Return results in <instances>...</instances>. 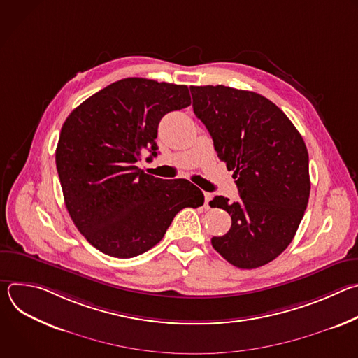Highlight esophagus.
I'll use <instances>...</instances> for the list:
<instances>
[{"label":"esophagus","mask_w":358,"mask_h":358,"mask_svg":"<svg viewBox=\"0 0 358 358\" xmlns=\"http://www.w3.org/2000/svg\"><path fill=\"white\" fill-rule=\"evenodd\" d=\"M203 196H206V208H210V201L213 199V195L210 192H206Z\"/></svg>","instance_id":"esophagus-1"}]
</instances>
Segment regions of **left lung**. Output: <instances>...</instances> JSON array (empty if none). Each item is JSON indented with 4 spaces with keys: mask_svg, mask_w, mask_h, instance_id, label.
Segmentation results:
<instances>
[{
    "mask_svg": "<svg viewBox=\"0 0 358 358\" xmlns=\"http://www.w3.org/2000/svg\"><path fill=\"white\" fill-rule=\"evenodd\" d=\"M189 89L194 113L210 131L220 160L234 170L241 196L210 202L232 220L231 229L211 243L236 268L264 266L289 246L308 207V148L269 99L222 85Z\"/></svg>",
    "mask_w": 358,
    "mask_h": 358,
    "instance_id": "obj_1",
    "label": "left lung"
}]
</instances>
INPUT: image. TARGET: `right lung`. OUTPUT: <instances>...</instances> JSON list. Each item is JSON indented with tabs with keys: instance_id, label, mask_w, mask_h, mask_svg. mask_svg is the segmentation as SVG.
Masks as SVG:
<instances>
[{
	"instance_id": "1",
	"label": "right lung",
	"mask_w": 358,
	"mask_h": 358,
	"mask_svg": "<svg viewBox=\"0 0 358 358\" xmlns=\"http://www.w3.org/2000/svg\"><path fill=\"white\" fill-rule=\"evenodd\" d=\"M191 105L185 85L127 78L99 90L65 120L57 170L79 232L100 252L133 258L159 243L185 207L203 194L188 180H162L136 163L157 156L164 115Z\"/></svg>"
}]
</instances>
